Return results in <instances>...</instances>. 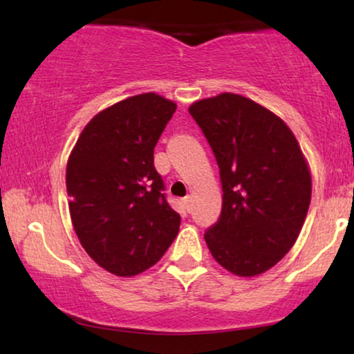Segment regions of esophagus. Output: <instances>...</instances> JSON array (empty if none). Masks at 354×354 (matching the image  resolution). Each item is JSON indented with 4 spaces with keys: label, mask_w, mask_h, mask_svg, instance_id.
Wrapping results in <instances>:
<instances>
[{
    "label": "esophagus",
    "mask_w": 354,
    "mask_h": 354,
    "mask_svg": "<svg viewBox=\"0 0 354 354\" xmlns=\"http://www.w3.org/2000/svg\"><path fill=\"white\" fill-rule=\"evenodd\" d=\"M183 206H185V209H187L188 212L192 211V196L183 198Z\"/></svg>",
    "instance_id": "34e87169"
}]
</instances>
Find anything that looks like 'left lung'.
I'll return each instance as SVG.
<instances>
[{"instance_id": "8db88e82", "label": "left lung", "mask_w": 354, "mask_h": 354, "mask_svg": "<svg viewBox=\"0 0 354 354\" xmlns=\"http://www.w3.org/2000/svg\"><path fill=\"white\" fill-rule=\"evenodd\" d=\"M211 145L222 182L219 221L206 230L212 258L239 277L269 270L292 250L311 203V172L292 130L235 93L188 108Z\"/></svg>"}]
</instances>
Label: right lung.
I'll return each instance as SVG.
<instances>
[{
	"label": "right lung",
	"instance_id": "add662e5",
	"mask_svg": "<svg viewBox=\"0 0 354 354\" xmlns=\"http://www.w3.org/2000/svg\"><path fill=\"white\" fill-rule=\"evenodd\" d=\"M177 104L156 93L119 101L82 130L66 169L72 225L91 259L132 277L158 263L178 234L154 169V147Z\"/></svg>",
	"mask_w": 354,
	"mask_h": 354
}]
</instances>
